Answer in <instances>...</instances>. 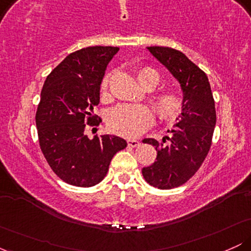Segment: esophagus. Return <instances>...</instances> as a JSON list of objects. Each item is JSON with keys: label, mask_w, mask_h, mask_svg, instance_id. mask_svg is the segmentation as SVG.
Masks as SVG:
<instances>
[{"label": "esophagus", "mask_w": 251, "mask_h": 251, "mask_svg": "<svg viewBox=\"0 0 251 251\" xmlns=\"http://www.w3.org/2000/svg\"><path fill=\"white\" fill-rule=\"evenodd\" d=\"M127 145L131 146V148H137V146L140 145V143H139V140L128 139V140H127Z\"/></svg>", "instance_id": "esophagus-1"}]
</instances>
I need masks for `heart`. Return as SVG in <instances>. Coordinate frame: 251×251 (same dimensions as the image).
<instances>
[{
    "label": "heart",
    "instance_id": "obj_1",
    "mask_svg": "<svg viewBox=\"0 0 251 251\" xmlns=\"http://www.w3.org/2000/svg\"><path fill=\"white\" fill-rule=\"evenodd\" d=\"M138 80L144 88L153 89L160 82L159 72L152 67L140 68L137 72ZM109 82V75L101 81V94L105 96ZM158 117L164 122H175L183 112V98L176 91H164L152 99ZM153 112L143 105H119L111 109L107 116V125L113 133L123 137H138L151 126Z\"/></svg>",
    "mask_w": 251,
    "mask_h": 251
}]
</instances>
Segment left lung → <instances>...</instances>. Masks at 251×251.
I'll return each mask as SVG.
<instances>
[{"instance_id": "1", "label": "left lung", "mask_w": 251, "mask_h": 251, "mask_svg": "<svg viewBox=\"0 0 251 251\" xmlns=\"http://www.w3.org/2000/svg\"><path fill=\"white\" fill-rule=\"evenodd\" d=\"M150 53L163 63L183 91V112L172 137L162 142L146 138L143 143L157 150L155 162L142 172L150 185L160 190L178 188L194 176L211 148L216 125L215 100L206 74L181 51L169 47H148Z\"/></svg>"}]
</instances>
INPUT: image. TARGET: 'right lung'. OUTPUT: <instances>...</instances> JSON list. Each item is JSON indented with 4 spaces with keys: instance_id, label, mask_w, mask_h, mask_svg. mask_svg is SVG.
I'll return each mask as SVG.
<instances>
[{
    "instance_id": "1",
    "label": "right lung",
    "mask_w": 251,
    "mask_h": 251,
    "mask_svg": "<svg viewBox=\"0 0 251 251\" xmlns=\"http://www.w3.org/2000/svg\"><path fill=\"white\" fill-rule=\"evenodd\" d=\"M118 47L82 48L65 57L43 83L35 122L40 148L50 169L63 181L80 188L100 183L113 155L127 146L117 135H94L86 127L101 122L94 107L100 85Z\"/></svg>"
}]
</instances>
